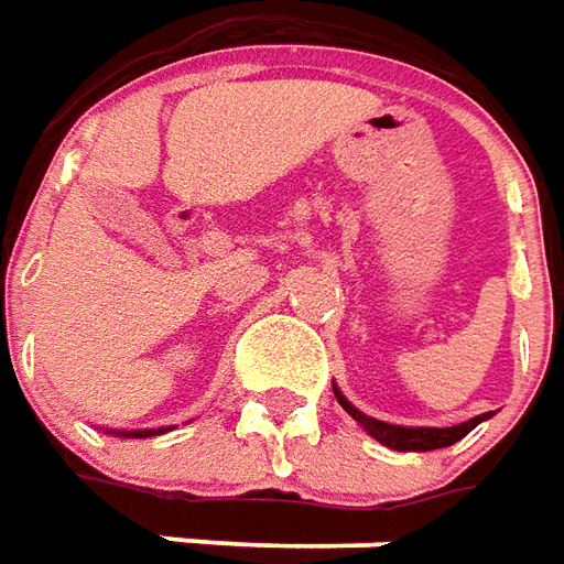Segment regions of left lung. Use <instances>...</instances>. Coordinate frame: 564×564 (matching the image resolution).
I'll return each mask as SVG.
<instances>
[{"instance_id":"8db88e82","label":"left lung","mask_w":564,"mask_h":564,"mask_svg":"<svg viewBox=\"0 0 564 564\" xmlns=\"http://www.w3.org/2000/svg\"><path fill=\"white\" fill-rule=\"evenodd\" d=\"M333 391H336L338 405L348 412L350 419L357 421L372 440H378L381 446L393 448V452H431V448H446L452 446V443H458L460 436H467L476 424H482V421L491 419V412H486V415H476V419L464 421V424H455V427H403V424H388V421H378L372 419V415L360 412L345 393L338 391L336 384H333Z\"/></svg>"}]
</instances>
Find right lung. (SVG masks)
<instances>
[{"label": "right lung", "mask_w": 564, "mask_h": 564, "mask_svg": "<svg viewBox=\"0 0 564 564\" xmlns=\"http://www.w3.org/2000/svg\"><path fill=\"white\" fill-rule=\"evenodd\" d=\"M171 427H140V431H109L118 433V436H128V440H145V436H159V433H167Z\"/></svg>", "instance_id": "right-lung-1"}]
</instances>
